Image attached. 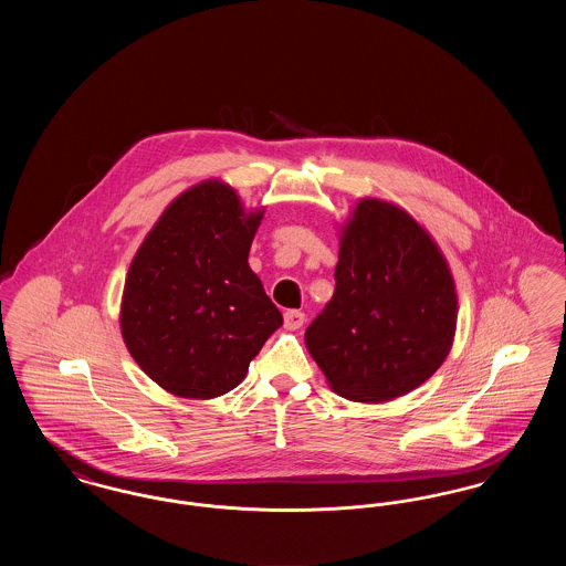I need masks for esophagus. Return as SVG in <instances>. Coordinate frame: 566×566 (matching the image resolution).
<instances>
[{"label": "esophagus", "instance_id": "obj_1", "mask_svg": "<svg viewBox=\"0 0 566 566\" xmlns=\"http://www.w3.org/2000/svg\"><path fill=\"white\" fill-rule=\"evenodd\" d=\"M305 323V314L303 312H298V310H289L286 314H284V326L289 328V331H296V328H301Z\"/></svg>", "mask_w": 566, "mask_h": 566}]
</instances>
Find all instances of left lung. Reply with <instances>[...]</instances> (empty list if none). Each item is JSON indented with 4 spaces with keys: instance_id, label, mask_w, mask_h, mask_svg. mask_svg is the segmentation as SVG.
I'll use <instances>...</instances> for the list:
<instances>
[{
    "instance_id": "left-lung-1",
    "label": "left lung",
    "mask_w": 566,
    "mask_h": 566,
    "mask_svg": "<svg viewBox=\"0 0 566 566\" xmlns=\"http://www.w3.org/2000/svg\"><path fill=\"white\" fill-rule=\"evenodd\" d=\"M335 293L305 346L337 395L381 403L424 384L448 358L457 284L431 233L403 208L365 197L339 231Z\"/></svg>"
}]
</instances>
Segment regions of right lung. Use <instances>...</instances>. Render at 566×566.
<instances>
[{
    "label": "right lung",
    "instance_id": "right-lung-1",
    "mask_svg": "<svg viewBox=\"0 0 566 566\" xmlns=\"http://www.w3.org/2000/svg\"><path fill=\"white\" fill-rule=\"evenodd\" d=\"M265 210L203 180L178 195L135 252L120 333L142 371L182 399H214L242 384L282 314L248 265Z\"/></svg>",
    "mask_w": 566,
    "mask_h": 566
}]
</instances>
